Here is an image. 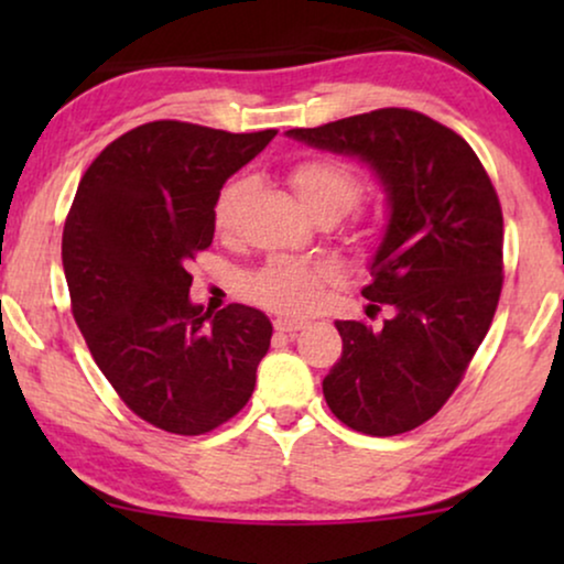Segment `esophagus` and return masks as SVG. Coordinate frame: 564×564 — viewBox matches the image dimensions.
I'll use <instances>...</instances> for the list:
<instances>
[{
	"label": "esophagus",
	"mask_w": 564,
	"mask_h": 564,
	"mask_svg": "<svg viewBox=\"0 0 564 564\" xmlns=\"http://www.w3.org/2000/svg\"><path fill=\"white\" fill-rule=\"evenodd\" d=\"M307 326L305 321H300V318H276L274 321V330H280V334H284V336H295L297 330H303Z\"/></svg>",
	"instance_id": "obj_1"
}]
</instances>
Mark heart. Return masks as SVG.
Segmentation results:
<instances>
[{"mask_svg": "<svg viewBox=\"0 0 564 564\" xmlns=\"http://www.w3.org/2000/svg\"><path fill=\"white\" fill-rule=\"evenodd\" d=\"M288 180L305 210L318 220H338L361 197V180L357 172L336 159H300L290 169ZM249 192V176H236L220 189L213 213L215 228L223 234L234 228L238 207ZM330 280H334V269L326 264H307V261L274 257L246 280V292L251 300L276 307V311L307 313L321 303L323 288Z\"/></svg>", "mask_w": 564, "mask_h": 564, "instance_id": "obj_1", "label": "heart"}]
</instances>
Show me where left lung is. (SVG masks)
<instances>
[{"label":"left lung","instance_id":"1","mask_svg":"<svg viewBox=\"0 0 564 564\" xmlns=\"http://www.w3.org/2000/svg\"><path fill=\"white\" fill-rule=\"evenodd\" d=\"M313 149L357 156L388 195L390 218L361 295L395 307L382 330L336 321L341 359L323 395L346 426L405 434L438 413L488 334L503 288V213L465 138L413 110L292 128Z\"/></svg>","mask_w":564,"mask_h":564}]
</instances>
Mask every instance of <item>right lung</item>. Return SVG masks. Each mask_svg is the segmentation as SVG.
Instances as JSON below:
<instances>
[{
	"label": "right lung",
	"instance_id": "1",
	"mask_svg": "<svg viewBox=\"0 0 564 564\" xmlns=\"http://www.w3.org/2000/svg\"><path fill=\"white\" fill-rule=\"evenodd\" d=\"M274 135L145 122L91 161L68 210L61 259L76 326L122 403L169 434L234 419L269 351L257 307L192 303L187 261L213 243L223 184Z\"/></svg>",
	"mask_w": 564,
	"mask_h": 564
}]
</instances>
